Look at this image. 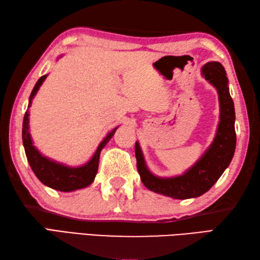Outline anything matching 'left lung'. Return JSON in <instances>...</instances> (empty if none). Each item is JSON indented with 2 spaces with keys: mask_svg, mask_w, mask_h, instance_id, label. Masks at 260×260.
Wrapping results in <instances>:
<instances>
[{
  "mask_svg": "<svg viewBox=\"0 0 260 260\" xmlns=\"http://www.w3.org/2000/svg\"><path fill=\"white\" fill-rule=\"evenodd\" d=\"M201 76L218 92L220 115L213 141L200 158L182 174L162 178L153 174L147 168L140 142L135 143L137 170L143 184L158 194L179 200L198 198L211 189L229 167L236 148V115L227 73L221 63L211 61L201 68Z\"/></svg>",
  "mask_w": 260,
  "mask_h": 260,
  "instance_id": "1",
  "label": "left lung"
}]
</instances>
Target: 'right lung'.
<instances>
[{"label": "right lung", "instance_id": "1", "mask_svg": "<svg viewBox=\"0 0 260 260\" xmlns=\"http://www.w3.org/2000/svg\"><path fill=\"white\" fill-rule=\"evenodd\" d=\"M62 56H59L61 58ZM48 75L42 76L40 79L37 81V84L33 88V90L29 98V105L24 114L23 125H22V141H23V146L25 151V155L29 162L30 167L36 174L39 181L45 185L51 187L53 190L61 191V192H73L79 189H84L88 185H90L98 171L99 164V156L103 148L106 146L110 139L114 136L116 129L118 128L115 127L109 133L104 137V140L99 143L97 150L93 153V155L89 161L85 164L79 165V167H69L67 164L60 163L54 161V159L45 156L43 154L33 145V140L30 134V110L29 108L32 105L33 98L36 97L38 90L40 89L43 81L46 80Z\"/></svg>", "mask_w": 260, "mask_h": 260}]
</instances>
